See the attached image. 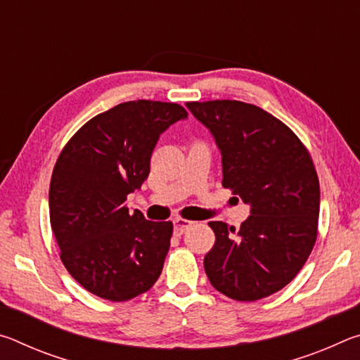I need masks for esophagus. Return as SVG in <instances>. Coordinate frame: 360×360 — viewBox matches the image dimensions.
<instances>
[{"label": "esophagus", "mask_w": 360, "mask_h": 360, "mask_svg": "<svg viewBox=\"0 0 360 360\" xmlns=\"http://www.w3.org/2000/svg\"><path fill=\"white\" fill-rule=\"evenodd\" d=\"M173 224H174V233H176V235H182L188 227H191V225H192L193 222L188 221V219L176 217Z\"/></svg>", "instance_id": "34e87169"}]
</instances>
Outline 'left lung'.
I'll list each match as a JSON object with an SVG mask.
<instances>
[{
    "label": "left lung",
    "instance_id": "obj_1",
    "mask_svg": "<svg viewBox=\"0 0 360 360\" xmlns=\"http://www.w3.org/2000/svg\"><path fill=\"white\" fill-rule=\"evenodd\" d=\"M222 155V186L251 206L240 230L212 221L216 243L205 255L212 288L254 302L288 285L318 236L319 179L311 155L281 120L236 100L191 101Z\"/></svg>",
    "mask_w": 360,
    "mask_h": 360
}]
</instances>
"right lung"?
<instances>
[{"instance_id":"obj_1","label":"right lung","mask_w":360,"mask_h":360,"mask_svg":"<svg viewBox=\"0 0 360 360\" xmlns=\"http://www.w3.org/2000/svg\"><path fill=\"white\" fill-rule=\"evenodd\" d=\"M187 117L176 103L127 101L82 125L53 167L51 227L66 270L84 289L125 302L160 276L172 222L127 208V195L148 179L158 138Z\"/></svg>"}]
</instances>
